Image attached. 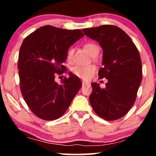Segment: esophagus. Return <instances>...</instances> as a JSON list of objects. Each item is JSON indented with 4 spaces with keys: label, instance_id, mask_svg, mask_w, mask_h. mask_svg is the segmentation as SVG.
Listing matches in <instances>:
<instances>
[{
    "label": "esophagus",
    "instance_id": "obj_1",
    "mask_svg": "<svg viewBox=\"0 0 156 156\" xmlns=\"http://www.w3.org/2000/svg\"><path fill=\"white\" fill-rule=\"evenodd\" d=\"M82 82V85H89V82H86V81H84V80H83Z\"/></svg>",
    "mask_w": 156,
    "mask_h": 156
}]
</instances>
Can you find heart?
Instances as JSON below:
<instances>
[{
	"label": "heart",
	"instance_id": "obj_1",
	"mask_svg": "<svg viewBox=\"0 0 156 156\" xmlns=\"http://www.w3.org/2000/svg\"><path fill=\"white\" fill-rule=\"evenodd\" d=\"M85 50L89 53L91 56H94L96 55L99 54V48L97 44L92 42H87L84 45ZM74 49L70 48L67 52V59L71 60L73 56ZM96 71V67L94 65H88V66H80L77 65L74 67L72 69L73 73L77 76L78 77L84 79V80H89L93 74Z\"/></svg>",
	"mask_w": 156,
	"mask_h": 156
}]
</instances>
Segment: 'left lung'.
<instances>
[{"instance_id": "left-lung-1", "label": "left lung", "mask_w": 156, "mask_h": 156, "mask_svg": "<svg viewBox=\"0 0 156 156\" xmlns=\"http://www.w3.org/2000/svg\"><path fill=\"white\" fill-rule=\"evenodd\" d=\"M99 42L103 50L100 79L106 78L105 88L91 84L89 101L98 116L108 121L120 119L131 109L142 80L138 50L131 37L115 25H104L82 30Z\"/></svg>"}]
</instances>
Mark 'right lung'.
Wrapping results in <instances>:
<instances>
[{"label":"right lung","instance_id":"right-lung-1","mask_svg":"<svg viewBox=\"0 0 156 156\" xmlns=\"http://www.w3.org/2000/svg\"><path fill=\"white\" fill-rule=\"evenodd\" d=\"M83 37L80 30L44 25L23 40L18 63L20 90L30 109L39 118L52 121L61 117L82 87L73 74L61 84L55 78L66 70L62 63L70 46Z\"/></svg>","mask_w":156,"mask_h":156}]
</instances>
